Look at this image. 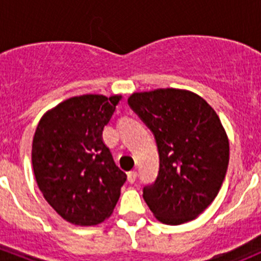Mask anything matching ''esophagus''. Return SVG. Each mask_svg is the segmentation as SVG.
Masks as SVG:
<instances>
[{"mask_svg":"<svg viewBox=\"0 0 261 261\" xmlns=\"http://www.w3.org/2000/svg\"><path fill=\"white\" fill-rule=\"evenodd\" d=\"M136 179H138V173H136V172H128V174H127L128 183L134 184L136 181Z\"/></svg>","mask_w":261,"mask_h":261,"instance_id":"1","label":"esophagus"}]
</instances>
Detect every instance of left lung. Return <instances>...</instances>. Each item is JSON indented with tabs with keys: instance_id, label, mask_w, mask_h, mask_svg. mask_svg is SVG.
Returning <instances> with one entry per match:
<instances>
[{
	"instance_id": "obj_1",
	"label": "left lung",
	"mask_w": 261,
	"mask_h": 261,
	"mask_svg": "<svg viewBox=\"0 0 261 261\" xmlns=\"http://www.w3.org/2000/svg\"><path fill=\"white\" fill-rule=\"evenodd\" d=\"M130 109L154 135L159 172L143 197L155 217L180 225L201 215L217 196L228 165V140L202 97L165 88L134 93Z\"/></svg>"
}]
</instances>
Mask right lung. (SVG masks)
<instances>
[{
    "label": "right lung",
    "mask_w": 261,
    "mask_h": 261,
    "mask_svg": "<svg viewBox=\"0 0 261 261\" xmlns=\"http://www.w3.org/2000/svg\"><path fill=\"white\" fill-rule=\"evenodd\" d=\"M121 96L84 94L46 112L33 140V168L44 198L65 221L93 226L110 217L126 181L102 131Z\"/></svg>",
    "instance_id": "right-lung-1"
}]
</instances>
